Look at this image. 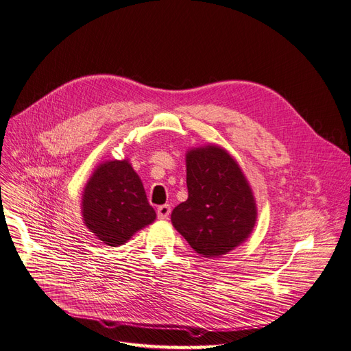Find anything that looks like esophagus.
Listing matches in <instances>:
<instances>
[{
	"label": "esophagus",
	"instance_id": "34e87169",
	"mask_svg": "<svg viewBox=\"0 0 351 351\" xmlns=\"http://www.w3.org/2000/svg\"><path fill=\"white\" fill-rule=\"evenodd\" d=\"M169 215H171V205H160L158 208V218L159 219H167Z\"/></svg>",
	"mask_w": 351,
	"mask_h": 351
}]
</instances>
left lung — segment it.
<instances>
[{"instance_id":"obj_1","label":"left lung","mask_w":351,"mask_h":351,"mask_svg":"<svg viewBox=\"0 0 351 351\" xmlns=\"http://www.w3.org/2000/svg\"><path fill=\"white\" fill-rule=\"evenodd\" d=\"M188 199L172 211L176 231L202 257H219L247 240L257 206L247 178L221 146L206 145L185 154Z\"/></svg>"}]
</instances>
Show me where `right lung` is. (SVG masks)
<instances>
[{"label":"right lung","instance_id":"add662e5","mask_svg":"<svg viewBox=\"0 0 351 351\" xmlns=\"http://www.w3.org/2000/svg\"><path fill=\"white\" fill-rule=\"evenodd\" d=\"M81 210L86 228L111 247L127 243L156 219L141 179L128 159L97 166L84 188Z\"/></svg>","mask_w":351,"mask_h":351}]
</instances>
